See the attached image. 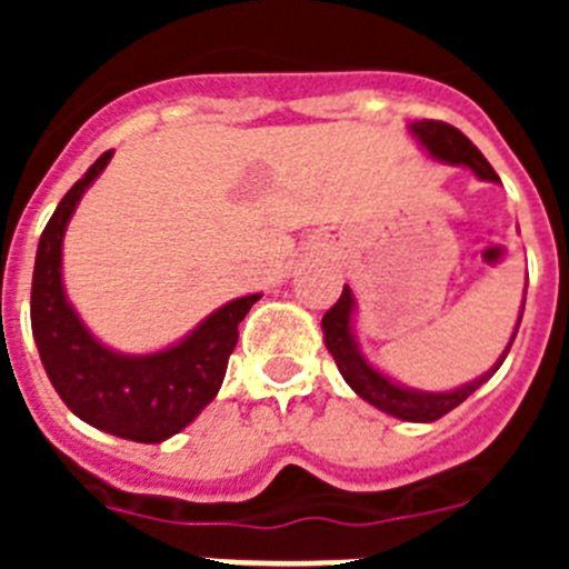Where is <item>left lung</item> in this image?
<instances>
[{"instance_id": "obj_1", "label": "left lung", "mask_w": 569, "mask_h": 569, "mask_svg": "<svg viewBox=\"0 0 569 569\" xmlns=\"http://www.w3.org/2000/svg\"><path fill=\"white\" fill-rule=\"evenodd\" d=\"M407 130L419 139V144H425L427 153L441 159V162L470 168L472 173L479 176V179H485V182H501L499 176H496V170L490 168V162L481 156V150L476 148L459 128H453V124L436 122V119H421V122H413ZM353 290L345 284L339 301H336L333 308L325 313V319H321L325 345H328V350L333 353L339 373L345 376L347 385L353 387L356 396H361L365 401L379 407L381 413H390L401 421H436L445 413H450L453 407H459L465 399H470V396L499 370L501 361L507 359L512 339L519 333L521 313H525V305H521L519 321H516V330H512L510 341H507L505 353L499 356V361H496L485 376H479L476 381H467V385L456 387V390H447V393H425V390L396 385L393 379H387L385 373H379V370L361 356L353 336Z\"/></svg>"}]
</instances>
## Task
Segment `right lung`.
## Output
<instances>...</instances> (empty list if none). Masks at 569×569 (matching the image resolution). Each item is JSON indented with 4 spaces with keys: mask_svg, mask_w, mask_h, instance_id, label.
<instances>
[{
    "mask_svg": "<svg viewBox=\"0 0 569 569\" xmlns=\"http://www.w3.org/2000/svg\"><path fill=\"white\" fill-rule=\"evenodd\" d=\"M110 156L113 150L90 164L42 230L30 284V328L44 373L70 413L119 439L159 445L216 399L239 341V321L261 293L228 301L179 345L159 353L124 356L104 347L64 296L62 239L79 199L108 168Z\"/></svg>",
    "mask_w": 569,
    "mask_h": 569,
    "instance_id": "obj_1",
    "label": "right lung"
}]
</instances>
